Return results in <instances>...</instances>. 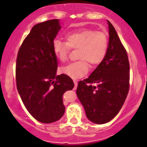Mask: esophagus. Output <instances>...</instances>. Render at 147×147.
Returning <instances> with one entry per match:
<instances>
[{
  "instance_id": "obj_1",
  "label": "esophagus",
  "mask_w": 147,
  "mask_h": 147,
  "mask_svg": "<svg viewBox=\"0 0 147 147\" xmlns=\"http://www.w3.org/2000/svg\"><path fill=\"white\" fill-rule=\"evenodd\" d=\"M73 82L74 84H75V88H77V87H78V81H77L76 80H74Z\"/></svg>"
}]
</instances>
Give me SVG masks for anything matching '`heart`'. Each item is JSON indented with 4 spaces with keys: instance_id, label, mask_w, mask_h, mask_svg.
<instances>
[{
    "instance_id": "b5f03b06",
    "label": "heart",
    "mask_w": 147,
    "mask_h": 147,
    "mask_svg": "<svg viewBox=\"0 0 147 147\" xmlns=\"http://www.w3.org/2000/svg\"><path fill=\"white\" fill-rule=\"evenodd\" d=\"M109 47V38L104 31L82 29L67 34L66 42L55 40L53 50L61 62L68 58L70 50H78L79 61L61 68V72L72 79L82 78L89 71L90 65L97 66L105 58Z\"/></svg>"
}]
</instances>
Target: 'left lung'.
I'll use <instances>...</instances> for the list:
<instances>
[{
    "mask_svg": "<svg viewBox=\"0 0 147 147\" xmlns=\"http://www.w3.org/2000/svg\"><path fill=\"white\" fill-rule=\"evenodd\" d=\"M107 22L109 40L106 57L88 78L78 82L76 91L87 118L99 124L108 122L117 115L129 90L127 50L114 26Z\"/></svg>",
    "mask_w": 147,
    "mask_h": 147,
    "instance_id": "8db88e82",
    "label": "left lung"
}]
</instances>
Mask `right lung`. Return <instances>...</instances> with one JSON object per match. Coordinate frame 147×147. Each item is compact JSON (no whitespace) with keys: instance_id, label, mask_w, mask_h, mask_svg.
I'll return each mask as SVG.
<instances>
[{"instance_id":"1","label":"right lung","mask_w":147,"mask_h":147,"mask_svg":"<svg viewBox=\"0 0 147 147\" xmlns=\"http://www.w3.org/2000/svg\"><path fill=\"white\" fill-rule=\"evenodd\" d=\"M60 29L58 19L35 25L23 40L16 59V86L20 98L29 113L46 124L63 117V95L74 87L69 76L56 75L58 66L53 42Z\"/></svg>"}]
</instances>
